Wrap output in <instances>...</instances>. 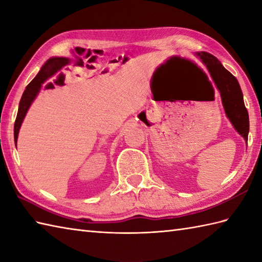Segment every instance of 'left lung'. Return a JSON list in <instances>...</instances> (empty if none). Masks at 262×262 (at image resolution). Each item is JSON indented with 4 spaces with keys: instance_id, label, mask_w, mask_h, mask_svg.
<instances>
[{
    "instance_id": "obj_1",
    "label": "left lung",
    "mask_w": 262,
    "mask_h": 262,
    "mask_svg": "<svg viewBox=\"0 0 262 262\" xmlns=\"http://www.w3.org/2000/svg\"><path fill=\"white\" fill-rule=\"evenodd\" d=\"M197 56L207 66L211 77L219 88L227 118L247 142L249 134V114L244 105L243 94L236 77L232 75L211 54L200 52L197 53Z\"/></svg>"
}]
</instances>
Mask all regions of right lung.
Segmentation results:
<instances>
[{
	"mask_svg": "<svg viewBox=\"0 0 262 262\" xmlns=\"http://www.w3.org/2000/svg\"><path fill=\"white\" fill-rule=\"evenodd\" d=\"M66 64H69V58L65 57H54L48 59L45 63V65L42 66L41 70L39 71V73L36 75L35 79H33L29 84L27 85L26 90L22 94L20 103H19V110H18V115H16V119L14 122V142H15V146H16V140H18V134L20 130V127L22 121H24L26 114L28 109L31 105L32 101L35 100L37 97V94L40 91L41 84L45 82L49 77L53 76L58 70H60L65 66Z\"/></svg>",
	"mask_w": 262,
	"mask_h": 262,
	"instance_id": "obj_1",
	"label": "right lung"
}]
</instances>
